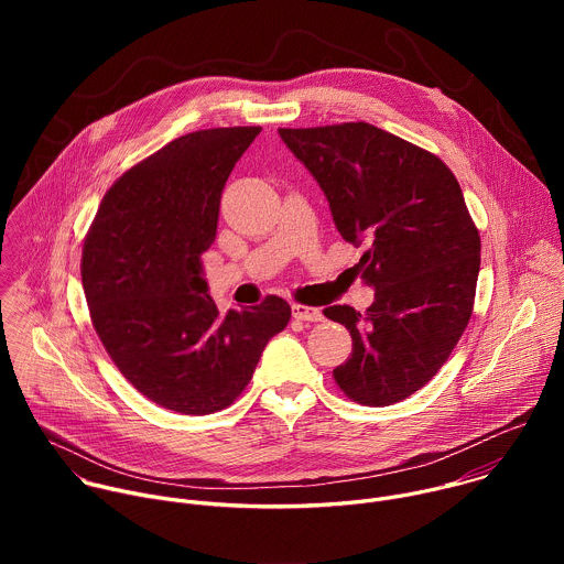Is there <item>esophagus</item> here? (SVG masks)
<instances>
[{"label": "esophagus", "mask_w": 564, "mask_h": 564, "mask_svg": "<svg viewBox=\"0 0 564 564\" xmlns=\"http://www.w3.org/2000/svg\"><path fill=\"white\" fill-rule=\"evenodd\" d=\"M292 316L296 321H305V324H316V321L324 318V314H321L318 307H307V305H299V303L292 305Z\"/></svg>", "instance_id": "1"}]
</instances>
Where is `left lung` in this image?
I'll return each mask as SVG.
<instances>
[{
	"instance_id": "8db88e82",
	"label": "left lung",
	"mask_w": 564,
	"mask_h": 564,
	"mask_svg": "<svg viewBox=\"0 0 564 564\" xmlns=\"http://www.w3.org/2000/svg\"><path fill=\"white\" fill-rule=\"evenodd\" d=\"M324 192L335 227L375 288L366 314L330 305L352 355L335 368L364 406H390L431 381L459 341L475 299L479 234L442 160L368 122L279 129Z\"/></svg>"
}]
</instances>
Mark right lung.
<instances>
[{
	"label": "right lung",
	"mask_w": 564,
	"mask_h": 564,
	"mask_svg": "<svg viewBox=\"0 0 564 564\" xmlns=\"http://www.w3.org/2000/svg\"><path fill=\"white\" fill-rule=\"evenodd\" d=\"M259 133L176 138L107 192L85 240L83 288L100 341L135 390L183 415L229 406L292 314L279 296L220 312L203 276L225 183Z\"/></svg>",
	"instance_id": "1"
}]
</instances>
